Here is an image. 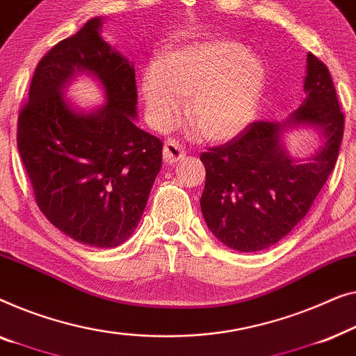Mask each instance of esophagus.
Listing matches in <instances>:
<instances>
[{"label":"esophagus","instance_id":"1","mask_svg":"<svg viewBox=\"0 0 356 356\" xmlns=\"http://www.w3.org/2000/svg\"><path fill=\"white\" fill-rule=\"evenodd\" d=\"M185 156L184 148L176 142V140H166L164 142V148H163V159L166 164H174L180 161Z\"/></svg>","mask_w":356,"mask_h":356}]
</instances>
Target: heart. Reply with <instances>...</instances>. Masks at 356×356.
Instances as JSON below:
<instances>
[{
    "mask_svg": "<svg viewBox=\"0 0 356 356\" xmlns=\"http://www.w3.org/2000/svg\"><path fill=\"white\" fill-rule=\"evenodd\" d=\"M266 87V67L245 44L226 38L188 42L166 51L145 72L142 95L156 124L179 116L191 98L190 119L213 142L237 137L253 122Z\"/></svg>",
    "mask_w": 356,
    "mask_h": 356,
    "instance_id": "heart-1",
    "label": "heart"
}]
</instances>
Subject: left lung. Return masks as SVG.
I'll return each instance as SVG.
<instances>
[{"label":"left lung","mask_w":356,"mask_h":356,"mask_svg":"<svg viewBox=\"0 0 356 356\" xmlns=\"http://www.w3.org/2000/svg\"><path fill=\"white\" fill-rule=\"evenodd\" d=\"M305 98L282 122L257 121L221 147L200 154L207 169L200 207L208 229L226 247L258 252L285 237L312 208L335 168L343 114L326 64L307 56ZM312 127L323 137L314 155L292 159L289 128Z\"/></svg>","instance_id":"1"}]
</instances>
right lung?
I'll use <instances>...</instances> for the list:
<instances>
[{"mask_svg":"<svg viewBox=\"0 0 356 356\" xmlns=\"http://www.w3.org/2000/svg\"><path fill=\"white\" fill-rule=\"evenodd\" d=\"M102 17L40 59L19 113L17 148L38 208L79 243L118 247L137 229L163 161V142L140 129L134 64L102 37ZM80 73L107 103L82 112L63 98Z\"/></svg>","mask_w":356,"mask_h":356,"instance_id":"1","label":"right lung"}]
</instances>
